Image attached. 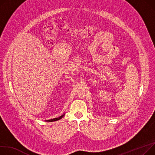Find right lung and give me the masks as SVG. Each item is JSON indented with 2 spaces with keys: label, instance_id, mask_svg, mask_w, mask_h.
Here are the masks:
<instances>
[{
  "label": "right lung",
  "instance_id": "1",
  "mask_svg": "<svg viewBox=\"0 0 155 155\" xmlns=\"http://www.w3.org/2000/svg\"><path fill=\"white\" fill-rule=\"evenodd\" d=\"M65 115V113H64V114L62 115H61L60 117H58V118H53V119H50V120H45L47 122H52V121H57V120H59L60 119L64 117V116Z\"/></svg>",
  "mask_w": 155,
  "mask_h": 155
}]
</instances>
